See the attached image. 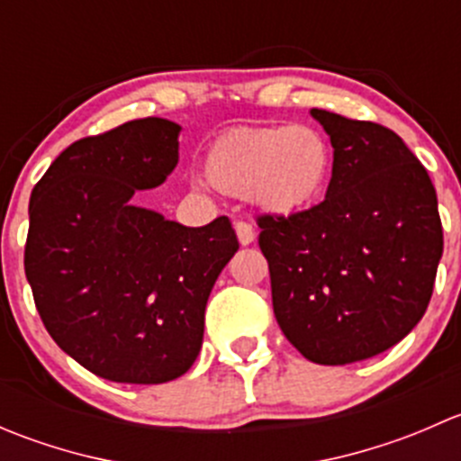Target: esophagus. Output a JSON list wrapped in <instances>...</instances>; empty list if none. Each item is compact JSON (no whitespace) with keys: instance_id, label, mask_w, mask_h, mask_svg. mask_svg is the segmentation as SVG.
Segmentation results:
<instances>
[{"instance_id":"34e87169","label":"esophagus","mask_w":461,"mask_h":461,"mask_svg":"<svg viewBox=\"0 0 461 461\" xmlns=\"http://www.w3.org/2000/svg\"><path fill=\"white\" fill-rule=\"evenodd\" d=\"M234 230H236V236H239L240 245H252L254 239H257V231H254V227L249 225V222L239 221L234 225Z\"/></svg>"}]
</instances>
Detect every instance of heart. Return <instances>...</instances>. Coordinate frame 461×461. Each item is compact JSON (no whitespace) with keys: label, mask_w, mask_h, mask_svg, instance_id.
Segmentation results:
<instances>
[{"label":"heart","mask_w":461,"mask_h":461,"mask_svg":"<svg viewBox=\"0 0 461 461\" xmlns=\"http://www.w3.org/2000/svg\"><path fill=\"white\" fill-rule=\"evenodd\" d=\"M203 174L216 192L248 196L269 216H294L328 192L332 147L310 124L236 127L209 142Z\"/></svg>","instance_id":"b5f03b06"}]
</instances>
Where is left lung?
<instances>
[{"label":"left lung","mask_w":461,"mask_h":461,"mask_svg":"<svg viewBox=\"0 0 461 461\" xmlns=\"http://www.w3.org/2000/svg\"><path fill=\"white\" fill-rule=\"evenodd\" d=\"M334 149L325 201L294 216H258L274 317L321 366L370 359L421 317L444 252L437 194L390 129L310 111Z\"/></svg>","instance_id":"left-lung-1"}]
</instances>
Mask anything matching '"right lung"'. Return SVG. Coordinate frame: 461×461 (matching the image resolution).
Returning <instances> with one entry per match:
<instances>
[{
	"label": "right lung",
	"instance_id": "right-lung-1",
	"mask_svg": "<svg viewBox=\"0 0 461 461\" xmlns=\"http://www.w3.org/2000/svg\"><path fill=\"white\" fill-rule=\"evenodd\" d=\"M180 124L131 120L64 149L31 194L24 269L53 341L102 379L165 384L203 346L209 292L239 249L227 216L204 227L138 207L178 165Z\"/></svg>",
	"mask_w": 461,
	"mask_h": 461
}]
</instances>
